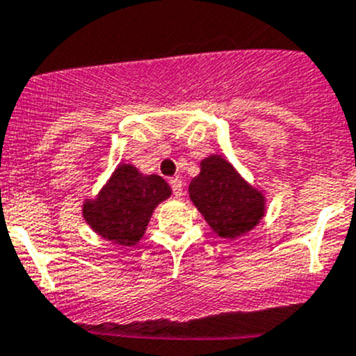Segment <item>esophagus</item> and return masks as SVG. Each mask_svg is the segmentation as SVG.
<instances>
[{"mask_svg":"<svg viewBox=\"0 0 356 356\" xmlns=\"http://www.w3.org/2000/svg\"><path fill=\"white\" fill-rule=\"evenodd\" d=\"M169 185H171L172 194H175L176 197H180V195L184 194V187H181L180 178H171V180H169Z\"/></svg>","mask_w":356,"mask_h":356,"instance_id":"esophagus-1","label":"esophagus"}]
</instances>
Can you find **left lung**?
I'll list each match as a JSON object with an SVG mask.
<instances>
[{
	"mask_svg": "<svg viewBox=\"0 0 356 356\" xmlns=\"http://www.w3.org/2000/svg\"><path fill=\"white\" fill-rule=\"evenodd\" d=\"M188 197L220 238L247 234L265 217V194L250 185L222 155L201 161V172L188 185Z\"/></svg>",
	"mask_w": 356,
	"mask_h": 356,
	"instance_id": "left-lung-1",
	"label": "left lung"
}]
</instances>
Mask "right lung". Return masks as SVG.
I'll use <instances>...</instances> for the list:
<instances>
[{
    "mask_svg": "<svg viewBox=\"0 0 356 356\" xmlns=\"http://www.w3.org/2000/svg\"><path fill=\"white\" fill-rule=\"evenodd\" d=\"M169 195L171 187L164 178L120 164L99 194L84 201L83 217L104 240L132 247L145 234L153 210Z\"/></svg>",
    "mask_w": 356,
    "mask_h": 356,
    "instance_id": "obj_1",
    "label": "right lung"
}]
</instances>
